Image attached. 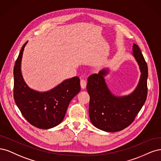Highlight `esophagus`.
I'll return each mask as SVG.
<instances>
[{
  "mask_svg": "<svg viewBox=\"0 0 161 161\" xmlns=\"http://www.w3.org/2000/svg\"><path fill=\"white\" fill-rule=\"evenodd\" d=\"M86 84H87V82H86V80H81L80 85H81V87L82 88V89H85L86 87Z\"/></svg>",
  "mask_w": 161,
  "mask_h": 161,
  "instance_id": "34e87169",
  "label": "esophagus"
}]
</instances>
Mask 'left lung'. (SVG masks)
<instances>
[{"instance_id": "8db88e82", "label": "left lung", "mask_w": 161, "mask_h": 161, "mask_svg": "<svg viewBox=\"0 0 161 161\" xmlns=\"http://www.w3.org/2000/svg\"><path fill=\"white\" fill-rule=\"evenodd\" d=\"M132 54L139 66L141 76L137 86L130 94L118 96L112 94L105 80L110 72L108 68L87 78L90 119L93 125L101 130L115 132L130 125L147 100V64L136 44H133Z\"/></svg>"}]
</instances>
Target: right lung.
Returning <instances> with one entry per match:
<instances>
[{
  "instance_id": "1",
  "label": "right lung",
  "mask_w": 161,
  "mask_h": 161,
  "mask_svg": "<svg viewBox=\"0 0 161 161\" xmlns=\"http://www.w3.org/2000/svg\"><path fill=\"white\" fill-rule=\"evenodd\" d=\"M27 43L22 47L14 67V99L31 124L38 128L49 129L63 121L71 100L81 90L80 80L76 76L67 79L47 92L31 89L21 73L22 57Z\"/></svg>"
}]
</instances>
